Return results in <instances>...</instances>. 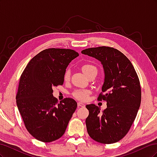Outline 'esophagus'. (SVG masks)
Returning <instances> with one entry per match:
<instances>
[{
    "label": "esophagus",
    "instance_id": "esophagus-1",
    "mask_svg": "<svg viewBox=\"0 0 157 157\" xmlns=\"http://www.w3.org/2000/svg\"><path fill=\"white\" fill-rule=\"evenodd\" d=\"M77 105H78V107H85V105L83 103H81V102H78V103H77Z\"/></svg>",
    "mask_w": 157,
    "mask_h": 157
}]
</instances>
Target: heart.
<instances>
[{
    "instance_id": "b5f03b06",
    "label": "heart",
    "mask_w": 157,
    "mask_h": 157,
    "mask_svg": "<svg viewBox=\"0 0 157 157\" xmlns=\"http://www.w3.org/2000/svg\"><path fill=\"white\" fill-rule=\"evenodd\" d=\"M82 70L84 74L86 76H88L90 73L92 72H97V68L95 67L94 65L89 63L84 64L82 66ZM64 80H68L70 78V71L69 69H66L65 73H64ZM88 94L89 92L88 90H75V91L73 93V96L77 99L82 101L86 100L88 97Z\"/></svg>"
}]
</instances>
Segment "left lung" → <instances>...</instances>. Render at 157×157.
I'll return each instance as SVG.
<instances>
[{"label": "left lung", "mask_w": 157, "mask_h": 157, "mask_svg": "<svg viewBox=\"0 0 157 157\" xmlns=\"http://www.w3.org/2000/svg\"><path fill=\"white\" fill-rule=\"evenodd\" d=\"M81 53L101 61L105 79L98 98L107 108L87 105L86 124L89 136L99 143L110 144L122 139L130 129L140 107V82L134 66L121 52L108 46L83 50Z\"/></svg>", "instance_id": "obj_1"}]
</instances>
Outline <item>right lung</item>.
Returning <instances> with one entry per match:
<instances>
[{"instance_id":"add662e5","label":"right lung","mask_w":157,"mask_h":157,"mask_svg":"<svg viewBox=\"0 0 157 157\" xmlns=\"http://www.w3.org/2000/svg\"><path fill=\"white\" fill-rule=\"evenodd\" d=\"M78 56L71 49H46L33 58L22 73L16 103L25 128L35 139L47 143L64 134L77 103L70 98L58 103L52 87L63 84L66 68Z\"/></svg>"}]
</instances>
